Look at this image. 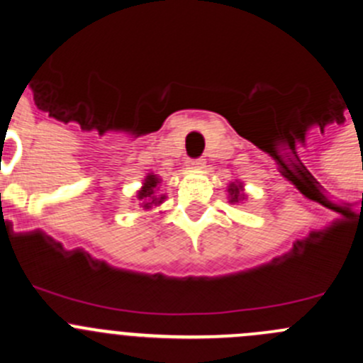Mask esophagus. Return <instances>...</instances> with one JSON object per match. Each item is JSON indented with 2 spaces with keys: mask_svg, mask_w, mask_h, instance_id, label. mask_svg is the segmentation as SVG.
<instances>
[{
  "mask_svg": "<svg viewBox=\"0 0 363 363\" xmlns=\"http://www.w3.org/2000/svg\"><path fill=\"white\" fill-rule=\"evenodd\" d=\"M203 165H205V162L201 158H198V160H191V162H189V169H192V171H198V169H203Z\"/></svg>",
  "mask_w": 363,
  "mask_h": 363,
  "instance_id": "esophagus-1",
  "label": "esophagus"
}]
</instances>
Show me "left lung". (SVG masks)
Listing matches in <instances>:
<instances>
[{
    "label": "left lung",
    "instance_id": "obj_1",
    "mask_svg": "<svg viewBox=\"0 0 363 363\" xmlns=\"http://www.w3.org/2000/svg\"><path fill=\"white\" fill-rule=\"evenodd\" d=\"M227 192H229V201H230V203H238V201L245 200V192H243V184H240V182H233V184L229 185V189H227Z\"/></svg>",
    "mask_w": 363,
    "mask_h": 363
}]
</instances>
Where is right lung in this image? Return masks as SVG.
<instances>
[{
    "label": "right lung",
    "mask_w": 363,
    "mask_h": 363,
    "mask_svg": "<svg viewBox=\"0 0 363 363\" xmlns=\"http://www.w3.org/2000/svg\"><path fill=\"white\" fill-rule=\"evenodd\" d=\"M162 184V179L156 174H147L143 179L142 189L138 191V200L142 201L143 209H150L152 205H160L165 200V194H156L158 192V185Z\"/></svg>",
    "instance_id": "right-lung-1"
}]
</instances>
